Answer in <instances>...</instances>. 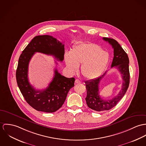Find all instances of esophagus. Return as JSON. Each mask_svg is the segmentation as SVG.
I'll return each instance as SVG.
<instances>
[{
	"instance_id": "esophagus-1",
	"label": "esophagus",
	"mask_w": 146,
	"mask_h": 146,
	"mask_svg": "<svg viewBox=\"0 0 146 146\" xmlns=\"http://www.w3.org/2000/svg\"><path fill=\"white\" fill-rule=\"evenodd\" d=\"M81 83V81L80 80H79L78 79L76 80V81H75V83L76 84H78V83Z\"/></svg>"
}]
</instances>
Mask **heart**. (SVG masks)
Here are the masks:
<instances>
[{
    "label": "heart",
    "instance_id": "1",
    "mask_svg": "<svg viewBox=\"0 0 146 146\" xmlns=\"http://www.w3.org/2000/svg\"><path fill=\"white\" fill-rule=\"evenodd\" d=\"M109 55L96 44L84 42L75 46L71 53L66 52L65 63L69 71L74 73L81 65L84 77L92 80L99 77L109 63Z\"/></svg>",
    "mask_w": 146,
    "mask_h": 146
}]
</instances>
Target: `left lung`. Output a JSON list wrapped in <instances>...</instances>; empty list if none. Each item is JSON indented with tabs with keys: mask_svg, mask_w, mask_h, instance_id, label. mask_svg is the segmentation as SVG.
Returning <instances> with one entry per match:
<instances>
[{
	"mask_svg": "<svg viewBox=\"0 0 146 146\" xmlns=\"http://www.w3.org/2000/svg\"><path fill=\"white\" fill-rule=\"evenodd\" d=\"M103 40L108 42L113 49V58L111 68L114 66L119 70L121 75L123 83L121 91L115 97L111 100H104L99 95L98 85L107 72L96 79L85 82L87 90V96L85 99L88 108L97 111L109 110L116 106L124 96L129 84V60L127 54L115 40L108 37H103Z\"/></svg>",
	"mask_w": 146,
	"mask_h": 146,
	"instance_id": "1",
	"label": "left lung"
}]
</instances>
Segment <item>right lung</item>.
Returning <instances> with one entry per match:
<instances>
[{
    "mask_svg": "<svg viewBox=\"0 0 146 146\" xmlns=\"http://www.w3.org/2000/svg\"><path fill=\"white\" fill-rule=\"evenodd\" d=\"M52 55L58 60H64V45L49 35L35 37L21 54L16 70L18 86L26 102L37 111L54 113L60 109L65 101L70 88L74 86V78H66L56 69L49 86L37 90L29 81V62L35 52Z\"/></svg>",
    "mask_w": 146,
    "mask_h": 146,
    "instance_id": "right-lung-1",
    "label": "right lung"
}]
</instances>
